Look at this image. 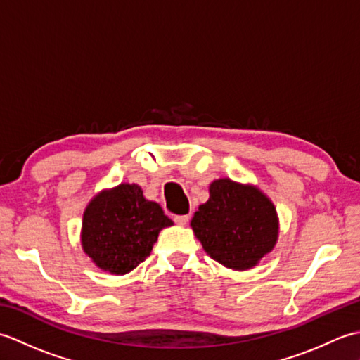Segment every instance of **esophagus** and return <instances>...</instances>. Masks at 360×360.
<instances>
[{"label": "esophagus", "mask_w": 360, "mask_h": 360, "mask_svg": "<svg viewBox=\"0 0 360 360\" xmlns=\"http://www.w3.org/2000/svg\"><path fill=\"white\" fill-rule=\"evenodd\" d=\"M174 223L178 226H186L188 223V215H182V217H174Z\"/></svg>", "instance_id": "34e87169"}]
</instances>
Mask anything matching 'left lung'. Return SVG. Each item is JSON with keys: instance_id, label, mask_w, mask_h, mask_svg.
Returning <instances> with one entry per match:
<instances>
[{"instance_id": "1", "label": "left lung", "mask_w": 360, "mask_h": 360, "mask_svg": "<svg viewBox=\"0 0 360 360\" xmlns=\"http://www.w3.org/2000/svg\"><path fill=\"white\" fill-rule=\"evenodd\" d=\"M190 227L210 258L233 271H249L272 252L280 221L274 202L257 186L229 178L209 186Z\"/></svg>"}]
</instances>
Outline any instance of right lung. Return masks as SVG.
Segmentation results:
<instances>
[{
  "label": "right lung",
  "mask_w": 360,
  "mask_h": 360,
  "mask_svg": "<svg viewBox=\"0 0 360 360\" xmlns=\"http://www.w3.org/2000/svg\"><path fill=\"white\" fill-rule=\"evenodd\" d=\"M173 226L162 207L145 200L137 184L98 192L83 212L82 249L98 269L112 275L131 272L151 254L159 232Z\"/></svg>",
  "instance_id": "add662e5"
}]
</instances>
